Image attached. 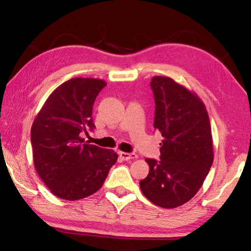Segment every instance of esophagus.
<instances>
[{"instance_id": "34e87169", "label": "esophagus", "mask_w": 251, "mask_h": 251, "mask_svg": "<svg viewBox=\"0 0 251 251\" xmlns=\"http://www.w3.org/2000/svg\"><path fill=\"white\" fill-rule=\"evenodd\" d=\"M120 157H121L122 160H132V159H136L137 155L135 153H126V152H120Z\"/></svg>"}]
</instances>
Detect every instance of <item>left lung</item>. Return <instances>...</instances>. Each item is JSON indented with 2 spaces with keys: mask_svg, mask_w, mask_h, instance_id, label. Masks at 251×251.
<instances>
[{
  "mask_svg": "<svg viewBox=\"0 0 251 251\" xmlns=\"http://www.w3.org/2000/svg\"><path fill=\"white\" fill-rule=\"evenodd\" d=\"M155 101L154 129L163 137L160 161L146 159L150 173L140 180L143 194L162 208L190 201L212 166L211 126L203 101L167 76L151 81Z\"/></svg>",
  "mask_w": 251,
  "mask_h": 251,
  "instance_id": "1",
  "label": "left lung"
}]
</instances>
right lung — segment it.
I'll use <instances>...</instances> for the list:
<instances>
[{
    "mask_svg": "<svg viewBox=\"0 0 251 251\" xmlns=\"http://www.w3.org/2000/svg\"><path fill=\"white\" fill-rule=\"evenodd\" d=\"M106 82L74 77L53 90L30 130L33 161L47 187L68 201L94 194L118 160L113 150L84 143L81 132L95 128L92 106Z\"/></svg>",
    "mask_w": 251,
    "mask_h": 251,
    "instance_id": "obj_1",
    "label": "right lung"
}]
</instances>
